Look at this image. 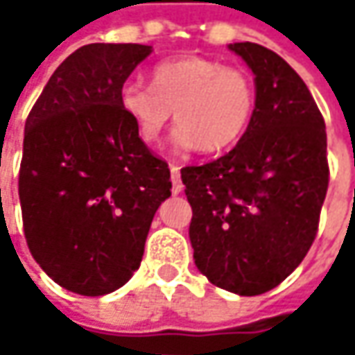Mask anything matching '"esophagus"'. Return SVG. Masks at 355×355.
<instances>
[{
	"label": "esophagus",
	"instance_id": "34e87169",
	"mask_svg": "<svg viewBox=\"0 0 355 355\" xmlns=\"http://www.w3.org/2000/svg\"><path fill=\"white\" fill-rule=\"evenodd\" d=\"M171 178H173V193L178 195L182 191V180H180V168L171 164Z\"/></svg>",
	"mask_w": 355,
	"mask_h": 355
}]
</instances>
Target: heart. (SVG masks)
I'll list each match as a JSON object with an SVG mask.
<instances>
[{"label": "heart", "instance_id": "1", "mask_svg": "<svg viewBox=\"0 0 355 355\" xmlns=\"http://www.w3.org/2000/svg\"><path fill=\"white\" fill-rule=\"evenodd\" d=\"M152 88L125 82L119 107L141 144L154 146L173 110L178 125L171 135L175 152H222L247 133L254 112V86L245 71L216 59L187 55L158 63L150 73Z\"/></svg>", "mask_w": 355, "mask_h": 355}]
</instances>
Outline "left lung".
<instances>
[{
  "mask_svg": "<svg viewBox=\"0 0 355 355\" xmlns=\"http://www.w3.org/2000/svg\"><path fill=\"white\" fill-rule=\"evenodd\" d=\"M254 76V112L222 158L180 171L197 269L218 288L257 296L306 257L327 184V133L302 78L273 51L232 42Z\"/></svg>",
  "mask_w": 355,
  "mask_h": 355,
  "instance_id": "1",
  "label": "left lung"
}]
</instances>
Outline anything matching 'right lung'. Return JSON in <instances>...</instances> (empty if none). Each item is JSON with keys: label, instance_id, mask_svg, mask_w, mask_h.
<instances>
[{"label": "right lung", "instance_id": "obj_1", "mask_svg": "<svg viewBox=\"0 0 355 355\" xmlns=\"http://www.w3.org/2000/svg\"><path fill=\"white\" fill-rule=\"evenodd\" d=\"M152 53L148 44L94 42L51 76L24 127L20 205L28 248L61 288L105 296L141 263L168 164L135 135L119 92Z\"/></svg>", "mask_w": 355, "mask_h": 355}]
</instances>
